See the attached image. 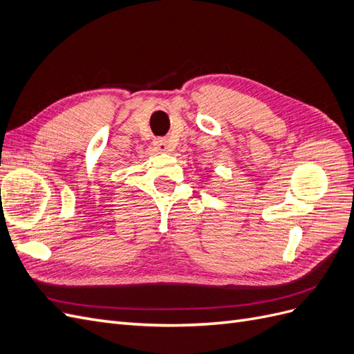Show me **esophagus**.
Instances as JSON below:
<instances>
[{"label": "esophagus", "instance_id": "1", "mask_svg": "<svg viewBox=\"0 0 354 354\" xmlns=\"http://www.w3.org/2000/svg\"><path fill=\"white\" fill-rule=\"evenodd\" d=\"M153 145L159 152H168V143H167L165 138H156Z\"/></svg>", "mask_w": 354, "mask_h": 354}]
</instances>
